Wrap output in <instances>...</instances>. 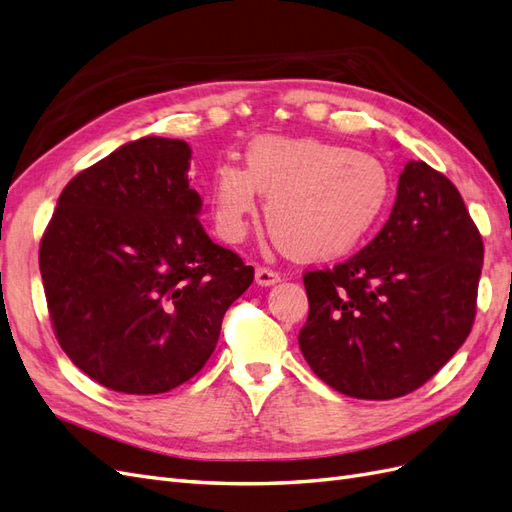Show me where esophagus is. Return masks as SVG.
<instances>
[{
    "label": "esophagus",
    "mask_w": 512,
    "mask_h": 512,
    "mask_svg": "<svg viewBox=\"0 0 512 512\" xmlns=\"http://www.w3.org/2000/svg\"><path fill=\"white\" fill-rule=\"evenodd\" d=\"M256 282H258L260 286H271V284H275V282H280V273H277V271L271 269V267L258 265V267H256Z\"/></svg>",
    "instance_id": "34e87169"
}]
</instances>
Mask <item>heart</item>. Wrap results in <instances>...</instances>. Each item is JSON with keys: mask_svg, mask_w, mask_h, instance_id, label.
<instances>
[{"mask_svg": "<svg viewBox=\"0 0 512 512\" xmlns=\"http://www.w3.org/2000/svg\"><path fill=\"white\" fill-rule=\"evenodd\" d=\"M256 192L267 198V228L286 254L327 260L348 254L376 228L393 185L369 153L318 138H256L243 168L226 162L213 173L211 218L226 243L247 235Z\"/></svg>", "mask_w": 512, "mask_h": 512, "instance_id": "heart-1", "label": "heart"}]
</instances>
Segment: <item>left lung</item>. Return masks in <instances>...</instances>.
<instances>
[{
	"label": "left lung",
	"mask_w": 512,
	"mask_h": 512,
	"mask_svg": "<svg viewBox=\"0 0 512 512\" xmlns=\"http://www.w3.org/2000/svg\"><path fill=\"white\" fill-rule=\"evenodd\" d=\"M483 252L451 179L423 160L408 162L374 241L331 269L305 271V361L348 397L416 391L472 331Z\"/></svg>",
	"instance_id": "obj_1"
}]
</instances>
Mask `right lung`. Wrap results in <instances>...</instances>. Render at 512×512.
Segmentation results:
<instances>
[{"label":"right lung","instance_id":"right-lung-1","mask_svg":"<svg viewBox=\"0 0 512 512\" xmlns=\"http://www.w3.org/2000/svg\"><path fill=\"white\" fill-rule=\"evenodd\" d=\"M190 158L177 138L119 147L70 179L40 241L61 350L117 393L158 395L194 378L254 280L200 224Z\"/></svg>","mask_w":512,"mask_h":512}]
</instances>
